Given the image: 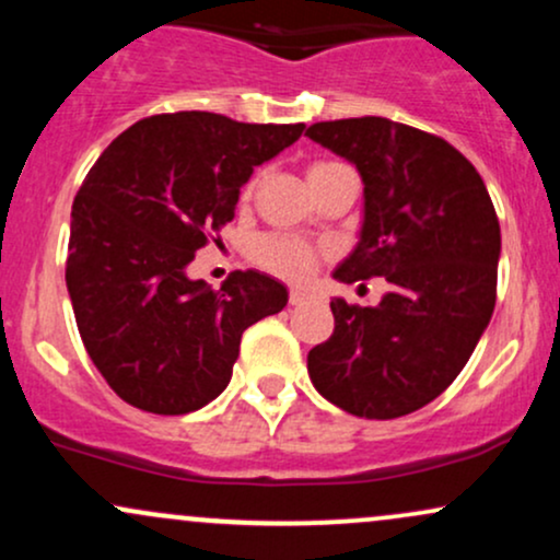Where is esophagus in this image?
<instances>
[{"mask_svg":"<svg viewBox=\"0 0 560 560\" xmlns=\"http://www.w3.org/2000/svg\"><path fill=\"white\" fill-rule=\"evenodd\" d=\"M307 300H313V294L307 292V289L294 287L292 292H289V302H292V305H302V302H307Z\"/></svg>","mask_w":560,"mask_h":560,"instance_id":"obj_1","label":"esophagus"}]
</instances>
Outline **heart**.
Wrapping results in <instances>:
<instances>
[{"label":"heart","instance_id":"1","mask_svg":"<svg viewBox=\"0 0 560 560\" xmlns=\"http://www.w3.org/2000/svg\"><path fill=\"white\" fill-rule=\"evenodd\" d=\"M331 165L334 163H329V160L313 163L311 171H307V176L331 168ZM253 186H255V182L247 184L244 197L253 195ZM253 260L258 262L260 268H266V271H271L276 276H284V279H305V276H311L313 268H316L318 249L313 247L311 242L298 240V236L266 234L253 244Z\"/></svg>","mask_w":560,"mask_h":560}]
</instances>
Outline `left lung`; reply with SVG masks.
Returning <instances> with one entry per match:
<instances>
[{
  "label": "left lung",
  "instance_id": "left-lung-1",
  "mask_svg": "<svg viewBox=\"0 0 560 560\" xmlns=\"http://www.w3.org/2000/svg\"><path fill=\"white\" fill-rule=\"evenodd\" d=\"M307 137L363 178V226L334 279L384 276L376 307L331 300L334 334L307 352L326 400L397 419L440 397L464 371L498 294L500 223L468 160L434 133L376 118L324 120Z\"/></svg>",
  "mask_w": 560,
  "mask_h": 560
}]
</instances>
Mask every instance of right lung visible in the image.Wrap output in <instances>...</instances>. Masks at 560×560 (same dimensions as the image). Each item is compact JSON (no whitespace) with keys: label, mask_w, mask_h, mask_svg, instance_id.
<instances>
[{"label":"right lung","mask_w":560,"mask_h":560,"mask_svg":"<svg viewBox=\"0 0 560 560\" xmlns=\"http://www.w3.org/2000/svg\"><path fill=\"white\" fill-rule=\"evenodd\" d=\"M302 131L199 110L152 115L86 173L66 281L83 347L120 400L158 416L202 408L229 387L244 329L287 305V287L260 271L210 289L186 268L234 218L255 165Z\"/></svg>","instance_id":"right-lung-1"}]
</instances>
